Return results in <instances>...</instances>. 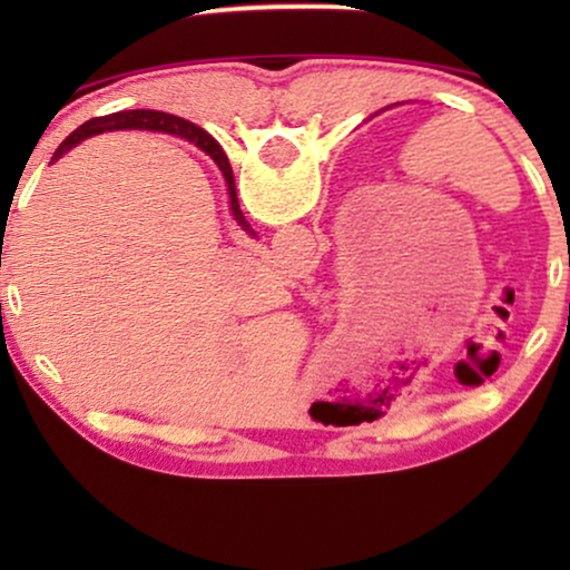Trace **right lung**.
<instances>
[{
	"mask_svg": "<svg viewBox=\"0 0 570 570\" xmlns=\"http://www.w3.org/2000/svg\"><path fill=\"white\" fill-rule=\"evenodd\" d=\"M111 129H153V131H170V135H181L194 142L197 147H202L209 158L217 163V168L223 170L225 181H228V191H230V205H233V215L238 217L240 223L244 220V215H240L238 209V199H236V181H233V170H230V163L225 158V153L220 150V145L215 142L213 137L207 135L205 129L194 127L191 121L186 119H178L174 114H163V111H121V114H111V116H100V119H90L85 121L82 127H77L72 135H69L65 142L57 147V153H53V160H59L61 155L67 150H72L75 145H80L82 139H88L92 135H100V131H111Z\"/></svg>",
	"mask_w": 570,
	"mask_h": 570,
	"instance_id": "obj_1",
	"label": "right lung"
}]
</instances>
